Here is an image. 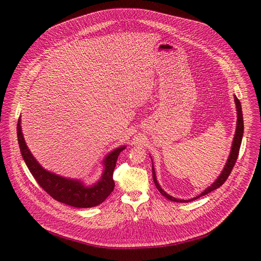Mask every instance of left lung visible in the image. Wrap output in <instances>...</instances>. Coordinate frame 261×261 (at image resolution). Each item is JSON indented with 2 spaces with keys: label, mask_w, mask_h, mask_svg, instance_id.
I'll use <instances>...</instances> for the list:
<instances>
[{
  "label": "left lung",
  "mask_w": 261,
  "mask_h": 261,
  "mask_svg": "<svg viewBox=\"0 0 261 261\" xmlns=\"http://www.w3.org/2000/svg\"><path fill=\"white\" fill-rule=\"evenodd\" d=\"M234 101H236L237 111H238V122H237V130H236V134H234V138H233V142H232V146H231L230 155H229L227 163H226L224 169H223V171L221 172L220 176L216 179V181L212 186H210L208 188H206L200 195H198V196H196V197H194L192 199H189V200H181V199H177V198H174V197L168 195L166 192L163 191V189L160 187V185L158 184L157 178H156V173H155V170H154V166H153V178H154V182H155L156 188L167 199H169L171 201H175V202H189V201H192L194 199L199 198L200 196H203V195H205V194H207V193L218 189L228 178V176L231 173V170H232V168H233V166H234V164L237 162V159H238V156H239V153H240V147H241V143H242L243 134H244V120H243V113H242V105H241L240 100L236 96H234Z\"/></svg>",
  "instance_id": "8db88e82"
}]
</instances>
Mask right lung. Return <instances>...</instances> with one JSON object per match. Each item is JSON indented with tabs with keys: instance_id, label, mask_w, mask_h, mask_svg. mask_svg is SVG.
<instances>
[{
	"instance_id": "1",
	"label": "right lung",
	"mask_w": 261,
	"mask_h": 261,
	"mask_svg": "<svg viewBox=\"0 0 261 261\" xmlns=\"http://www.w3.org/2000/svg\"><path fill=\"white\" fill-rule=\"evenodd\" d=\"M17 139L21 156L34 178L40 187L54 199L75 207H92L102 203L114 191V170L120 153L125 146H120L111 152L104 160L105 169L101 179L92 187H85L80 180L68 179L46 171L35 160L23 139L20 119L17 123Z\"/></svg>"
}]
</instances>
